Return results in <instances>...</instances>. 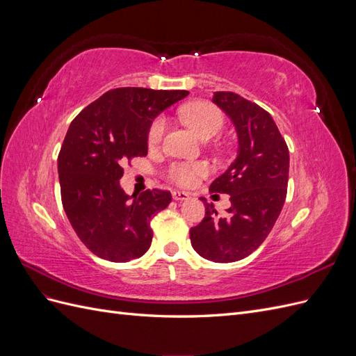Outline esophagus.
Returning <instances> with one entry per match:
<instances>
[{"label":"esophagus","instance_id":"1","mask_svg":"<svg viewBox=\"0 0 356 356\" xmlns=\"http://www.w3.org/2000/svg\"><path fill=\"white\" fill-rule=\"evenodd\" d=\"M191 195L188 191H179V190H174L172 191V197H174V200H178V202H182V200H187Z\"/></svg>","mask_w":356,"mask_h":356}]
</instances>
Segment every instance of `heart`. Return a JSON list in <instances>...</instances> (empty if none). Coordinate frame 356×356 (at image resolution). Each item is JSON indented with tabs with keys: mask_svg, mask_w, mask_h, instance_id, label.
Returning a JSON list of instances; mask_svg holds the SVG:
<instances>
[{
	"mask_svg": "<svg viewBox=\"0 0 356 356\" xmlns=\"http://www.w3.org/2000/svg\"><path fill=\"white\" fill-rule=\"evenodd\" d=\"M179 115L193 132L200 139H209L217 135L224 126V115L217 106L209 102L187 104L179 110ZM166 120L165 117H156L149 124L147 141L149 145H157L165 134ZM208 166L204 163H190V161H177L166 169V177L182 187L196 184L197 179L208 174Z\"/></svg>",
	"mask_w": 356,
	"mask_h": 356,
	"instance_id": "1",
	"label": "heart"
}]
</instances>
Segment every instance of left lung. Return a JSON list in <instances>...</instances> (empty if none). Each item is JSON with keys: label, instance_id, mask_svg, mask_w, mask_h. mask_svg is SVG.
Masks as SVG:
<instances>
[{"label": "left lung", "instance_id": "left-lung-1", "mask_svg": "<svg viewBox=\"0 0 356 356\" xmlns=\"http://www.w3.org/2000/svg\"><path fill=\"white\" fill-rule=\"evenodd\" d=\"M212 102L229 115L238 134V156L209 191L225 193L232 207L218 217L204 202V218L190 230L195 251L215 263L252 254L272 232L286 197L289 152L272 115L233 92H215Z\"/></svg>", "mask_w": 356, "mask_h": 356}]
</instances>
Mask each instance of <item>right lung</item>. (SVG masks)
<instances>
[{
	"label": "right lung",
	"instance_id": "1",
	"mask_svg": "<svg viewBox=\"0 0 356 356\" xmlns=\"http://www.w3.org/2000/svg\"><path fill=\"white\" fill-rule=\"evenodd\" d=\"M187 90L118 88L74 118L58 157L62 204L80 241L104 260L143 257L153 239L149 221L172 200L169 191L127 196L122 165L148 152V129Z\"/></svg>",
	"mask_w": 356,
	"mask_h": 356
}]
</instances>
